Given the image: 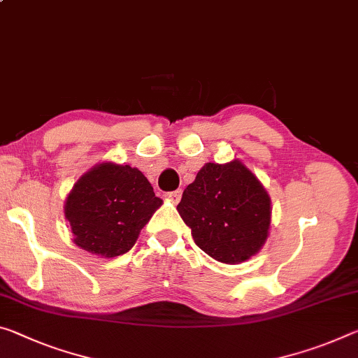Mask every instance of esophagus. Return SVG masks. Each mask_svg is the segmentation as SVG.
<instances>
[{
	"label": "esophagus",
	"instance_id": "1",
	"mask_svg": "<svg viewBox=\"0 0 358 358\" xmlns=\"http://www.w3.org/2000/svg\"><path fill=\"white\" fill-rule=\"evenodd\" d=\"M167 199L172 202V203H178L180 199H181V189H177V191H172V192H167L166 194Z\"/></svg>",
	"mask_w": 358,
	"mask_h": 358
}]
</instances>
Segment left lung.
<instances>
[{
	"instance_id": "1",
	"label": "left lung",
	"mask_w": 358,
	"mask_h": 358,
	"mask_svg": "<svg viewBox=\"0 0 358 358\" xmlns=\"http://www.w3.org/2000/svg\"><path fill=\"white\" fill-rule=\"evenodd\" d=\"M177 210L196 245L220 263H243L268 241L271 197L241 159L207 162L186 186Z\"/></svg>"
}]
</instances>
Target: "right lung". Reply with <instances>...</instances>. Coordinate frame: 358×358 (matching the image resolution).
Returning a JSON list of instances; mask_svg holds the SVG:
<instances>
[{"label":"right lung","mask_w":358,"mask_h":358,"mask_svg":"<svg viewBox=\"0 0 358 358\" xmlns=\"http://www.w3.org/2000/svg\"><path fill=\"white\" fill-rule=\"evenodd\" d=\"M162 199L137 167L103 161L81 175L68 192L64 213L73 242L101 258L127 253Z\"/></svg>","instance_id":"obj_1"}]
</instances>
